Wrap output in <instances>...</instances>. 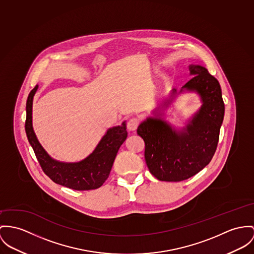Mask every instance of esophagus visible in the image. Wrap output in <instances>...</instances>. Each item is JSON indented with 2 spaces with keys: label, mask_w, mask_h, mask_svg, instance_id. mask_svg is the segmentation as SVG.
I'll list each match as a JSON object with an SVG mask.
<instances>
[{
  "label": "esophagus",
  "mask_w": 254,
  "mask_h": 254,
  "mask_svg": "<svg viewBox=\"0 0 254 254\" xmlns=\"http://www.w3.org/2000/svg\"><path fill=\"white\" fill-rule=\"evenodd\" d=\"M138 126H139V119L131 118L128 120V122H127V129L128 130H131V131L135 130L138 127Z\"/></svg>",
  "instance_id": "34e87169"
}]
</instances>
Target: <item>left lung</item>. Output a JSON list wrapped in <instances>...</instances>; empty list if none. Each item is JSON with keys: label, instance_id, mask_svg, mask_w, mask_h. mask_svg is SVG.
<instances>
[{"label": "left lung", "instance_id": "obj_1", "mask_svg": "<svg viewBox=\"0 0 254 254\" xmlns=\"http://www.w3.org/2000/svg\"><path fill=\"white\" fill-rule=\"evenodd\" d=\"M190 71L193 77L183 88L196 91L203 101L190 123L177 131L164 121L149 118L137 128V134L145 142L147 166L159 181L181 182L196 175L210 163L216 151L224 117L220 85L201 65L191 64Z\"/></svg>", "mask_w": 254, "mask_h": 254}]
</instances>
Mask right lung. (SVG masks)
I'll list each match as a JSON object with an SVG mask.
<instances>
[{"mask_svg":"<svg viewBox=\"0 0 254 254\" xmlns=\"http://www.w3.org/2000/svg\"><path fill=\"white\" fill-rule=\"evenodd\" d=\"M38 85L31 91L26 103L25 130L43 172L54 183L74 190H96L109 177L121 145L127 137L126 123L109 128L96 150L77 163H64L52 159L39 144L32 126L33 98Z\"/></svg>","mask_w":254,"mask_h":254,"instance_id":"right-lung-1","label":"right lung"}]
</instances>
